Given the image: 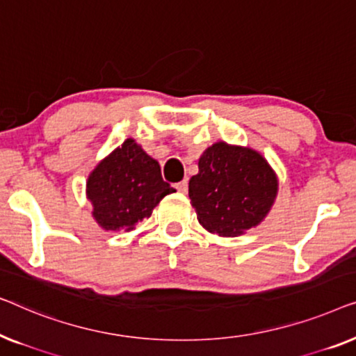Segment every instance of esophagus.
I'll list each match as a JSON object with an SVG mask.
<instances>
[{"instance_id":"1","label":"esophagus","mask_w":356,"mask_h":356,"mask_svg":"<svg viewBox=\"0 0 356 356\" xmlns=\"http://www.w3.org/2000/svg\"><path fill=\"white\" fill-rule=\"evenodd\" d=\"M176 188L179 190L180 193H187V190H188V180L185 179V180H182V182L176 184Z\"/></svg>"}]
</instances>
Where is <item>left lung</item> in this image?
I'll return each instance as SVG.
<instances>
[{
  "instance_id": "8db88e82",
  "label": "left lung",
  "mask_w": 356,
  "mask_h": 356,
  "mask_svg": "<svg viewBox=\"0 0 356 356\" xmlns=\"http://www.w3.org/2000/svg\"><path fill=\"white\" fill-rule=\"evenodd\" d=\"M277 193V179L261 154L214 143L202 154L188 197L198 222L211 234L237 237L258 226Z\"/></svg>"
}]
</instances>
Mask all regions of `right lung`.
Returning a JSON list of instances; mask_svg holds the SVG:
<instances>
[{"mask_svg": "<svg viewBox=\"0 0 356 356\" xmlns=\"http://www.w3.org/2000/svg\"><path fill=\"white\" fill-rule=\"evenodd\" d=\"M174 188L161 177L156 159L127 138L95 168L87 182L93 216L111 232L132 230Z\"/></svg>", "mask_w": 356, "mask_h": 356, "instance_id": "obj_1", "label": "right lung"}]
</instances>
